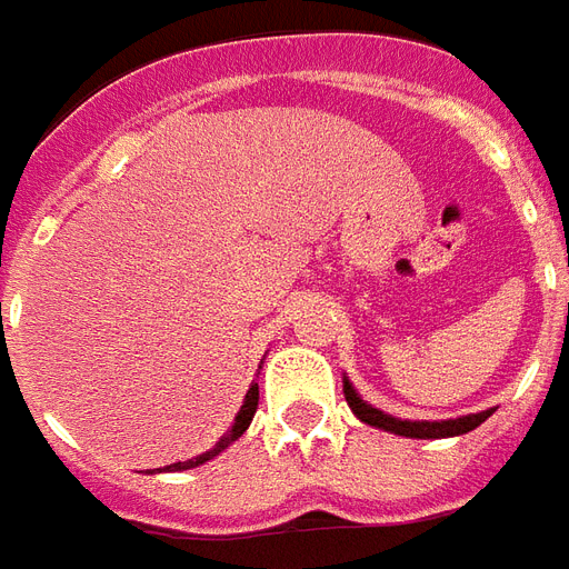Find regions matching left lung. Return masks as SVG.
<instances>
[{"label":"left lung","mask_w":569,"mask_h":569,"mask_svg":"<svg viewBox=\"0 0 569 569\" xmlns=\"http://www.w3.org/2000/svg\"><path fill=\"white\" fill-rule=\"evenodd\" d=\"M343 393H347V402L349 408L356 411V417L361 422H370V426H379L385 431H393V435H402V438H456V435H467L472 431L479 422H485L493 413L490 411H481V413H467V417H458V420H440V422H426V420H399V417H390V413L379 411V408L367 406L361 397L356 393V388L343 379Z\"/></svg>","instance_id":"8db88e82"}]
</instances>
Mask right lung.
<instances>
[{"mask_svg": "<svg viewBox=\"0 0 569 569\" xmlns=\"http://www.w3.org/2000/svg\"><path fill=\"white\" fill-rule=\"evenodd\" d=\"M256 408H258V385H256V381H252V388L247 390V399H243V406H240V411H238V417H234V426H231L229 435H222V438L217 440V443H213V447L208 449V452H202V456L188 458V461H176V465L163 467V470H167V472L190 470V467L206 465V461H211L213 456H220L222 449L229 447V443H234V440H238L240 435H243V431L249 429V422H252V417H256Z\"/></svg>", "mask_w": 569, "mask_h": 569, "instance_id": "right-lung-1", "label": "right lung"}]
</instances>
